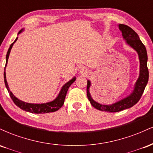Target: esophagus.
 I'll return each mask as SVG.
<instances>
[{
    "label": "esophagus",
    "mask_w": 153,
    "mask_h": 153,
    "mask_svg": "<svg viewBox=\"0 0 153 153\" xmlns=\"http://www.w3.org/2000/svg\"><path fill=\"white\" fill-rule=\"evenodd\" d=\"M80 73H82V74H87L88 73V71H87V70L85 69V68H82L81 70H80Z\"/></svg>",
    "instance_id": "esophagus-1"
}]
</instances>
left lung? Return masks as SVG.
<instances>
[{
    "instance_id": "left-lung-1",
    "label": "left lung",
    "mask_w": 153,
    "mask_h": 153,
    "mask_svg": "<svg viewBox=\"0 0 153 153\" xmlns=\"http://www.w3.org/2000/svg\"><path fill=\"white\" fill-rule=\"evenodd\" d=\"M119 30L122 31V36L126 40V42L131 48L137 52L140 59V75L134 84V90L130 95L120 101L111 105H103L96 102L91 97L90 94L91 81L88 80L87 96L88 99L94 108L100 111L108 112H118L127 108H131L140 101L144 90L146 87L149 78V71L147 68V54L145 45L140 39L138 34L131 28L124 24H119Z\"/></svg>"
}]
</instances>
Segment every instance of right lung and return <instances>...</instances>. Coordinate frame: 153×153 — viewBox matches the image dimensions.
<instances>
[{
	"mask_svg": "<svg viewBox=\"0 0 153 153\" xmlns=\"http://www.w3.org/2000/svg\"><path fill=\"white\" fill-rule=\"evenodd\" d=\"M23 31H24V29H22L21 31H19L18 33V35L20 34V33H22ZM17 39H18V37H16V39H15V41L10 45L9 49H8V52H7L6 59V67L7 65V63H8V57H9L10 50H11L13 44L16 42ZM6 67H5L4 68V82H5V85H6L7 90H8V93H9L10 98H11V99L13 100V101L14 102V103L17 106H19L20 108H22V110L26 111H28V112H31V113L45 114V113H50V112L56 111L59 109V108L62 106L63 103H64L65 99V96H66L67 92H68V88H69V87L71 86V84L75 82V79H76V78L74 77V78H72L71 80L67 82L62 87V88H61L60 90V92L59 93L58 96H57V97H56V99L53 100V101H50V102L44 103H29L24 102V101H21V100H19V99H17L14 95L12 94L11 91H10L9 87H8V82H7V80H6V72H5V71H6Z\"/></svg>",
	"mask_w": 153,
	"mask_h": 153,
	"instance_id": "right-lung-1",
	"label": "right lung"
}]
</instances>
